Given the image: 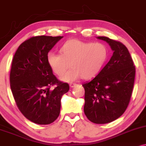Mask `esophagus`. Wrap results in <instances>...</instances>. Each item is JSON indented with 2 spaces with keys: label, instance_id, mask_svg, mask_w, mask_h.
Masks as SVG:
<instances>
[{
  "label": "esophagus",
  "instance_id": "esophagus-1",
  "mask_svg": "<svg viewBox=\"0 0 146 146\" xmlns=\"http://www.w3.org/2000/svg\"><path fill=\"white\" fill-rule=\"evenodd\" d=\"M77 84H75V83H71L69 84V86H70V87L71 88H73V87H75V86H76Z\"/></svg>",
  "mask_w": 146,
  "mask_h": 146
}]
</instances>
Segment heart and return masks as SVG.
<instances>
[{
	"mask_svg": "<svg viewBox=\"0 0 146 146\" xmlns=\"http://www.w3.org/2000/svg\"><path fill=\"white\" fill-rule=\"evenodd\" d=\"M62 54L49 52L47 59L53 71L58 76L72 68L61 78L64 82H74L82 78L89 80L101 71L108 56V49L101 43L71 39L60 49Z\"/></svg>",
	"mask_w": 146,
	"mask_h": 146,
	"instance_id": "1",
	"label": "heart"
}]
</instances>
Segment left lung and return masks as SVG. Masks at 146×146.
Instances as JSON below:
<instances>
[{"instance_id": "1", "label": "left lung", "mask_w": 146, "mask_h": 146, "mask_svg": "<svg viewBox=\"0 0 146 146\" xmlns=\"http://www.w3.org/2000/svg\"><path fill=\"white\" fill-rule=\"evenodd\" d=\"M113 51L111 59L94 78L84 83V113L95 124H106L120 117L127 108L132 94L135 66L123 43L98 36Z\"/></svg>"}]
</instances>
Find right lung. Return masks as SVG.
Segmentation results:
<instances>
[{
    "label": "right lung",
    "instance_id": "add662e5",
    "mask_svg": "<svg viewBox=\"0 0 146 146\" xmlns=\"http://www.w3.org/2000/svg\"><path fill=\"white\" fill-rule=\"evenodd\" d=\"M63 36H36L19 46L12 60L10 86L17 108L28 120L49 124L58 117L61 97L69 90L47 62L48 52Z\"/></svg>",
    "mask_w": 146,
    "mask_h": 146
}]
</instances>
